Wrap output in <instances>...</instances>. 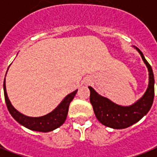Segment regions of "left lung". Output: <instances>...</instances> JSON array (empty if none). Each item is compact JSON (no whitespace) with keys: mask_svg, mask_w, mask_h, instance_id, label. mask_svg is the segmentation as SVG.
<instances>
[{"mask_svg":"<svg viewBox=\"0 0 157 157\" xmlns=\"http://www.w3.org/2000/svg\"><path fill=\"white\" fill-rule=\"evenodd\" d=\"M139 52L149 72L148 87L140 98L129 106L118 105L110 99L101 96L92 86L90 90V102L98 121L107 127L116 129L128 128L140 121L147 114L151 108L155 94V79L151 66L138 48L133 46Z\"/></svg>","mask_w":157,"mask_h":157,"instance_id":"1","label":"left lung"}]
</instances>
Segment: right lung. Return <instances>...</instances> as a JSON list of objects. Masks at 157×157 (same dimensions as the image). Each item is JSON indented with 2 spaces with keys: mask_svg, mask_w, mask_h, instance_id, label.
Instances as JSON below:
<instances>
[{
  "mask_svg": "<svg viewBox=\"0 0 157 157\" xmlns=\"http://www.w3.org/2000/svg\"><path fill=\"white\" fill-rule=\"evenodd\" d=\"M3 89H4L6 104V107L8 109L9 113L12 116V118H14L17 123H19L20 124L24 126L27 128L39 132L52 131L55 128H59V126H61L65 123L67 114H68L70 103L73 100L74 97L77 92V90H75L74 92H72L71 93L68 94L65 98L62 100L61 102L52 112H50L48 114L41 116V117H29V116L24 115V114L18 112L12 105V103L8 98L7 93H6V77L4 79V83H3Z\"/></svg>",
  "mask_w": 157,
  "mask_h": 157,
  "instance_id": "obj_1",
  "label": "right lung"
}]
</instances>
